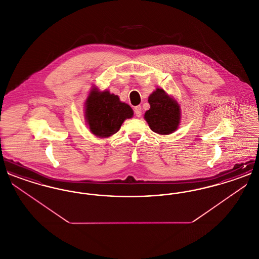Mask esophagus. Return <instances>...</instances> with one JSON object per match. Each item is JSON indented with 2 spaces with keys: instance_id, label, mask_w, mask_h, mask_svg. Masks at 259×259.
I'll list each match as a JSON object with an SVG mask.
<instances>
[{
  "instance_id": "34e87169",
  "label": "esophagus",
  "mask_w": 259,
  "mask_h": 259,
  "mask_svg": "<svg viewBox=\"0 0 259 259\" xmlns=\"http://www.w3.org/2000/svg\"><path fill=\"white\" fill-rule=\"evenodd\" d=\"M135 114L137 117H140L142 115V108L140 106H137L135 108Z\"/></svg>"
}]
</instances>
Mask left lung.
Masks as SVG:
<instances>
[{
	"mask_svg": "<svg viewBox=\"0 0 259 259\" xmlns=\"http://www.w3.org/2000/svg\"><path fill=\"white\" fill-rule=\"evenodd\" d=\"M150 108L145 112L149 128L159 135H170L180 126L182 111L179 102L163 89L156 88L148 97Z\"/></svg>",
	"mask_w": 259,
	"mask_h": 259,
	"instance_id": "left-lung-1",
	"label": "left lung"
}]
</instances>
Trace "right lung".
Wrapping results in <instances>:
<instances>
[{
	"mask_svg": "<svg viewBox=\"0 0 259 259\" xmlns=\"http://www.w3.org/2000/svg\"><path fill=\"white\" fill-rule=\"evenodd\" d=\"M84 115L91 133L107 139L114 135L126 119L133 117L134 111L117 95L93 87L84 102Z\"/></svg>",
	"mask_w": 259,
	"mask_h": 259,
	"instance_id": "1",
	"label": "right lung"
}]
</instances>
